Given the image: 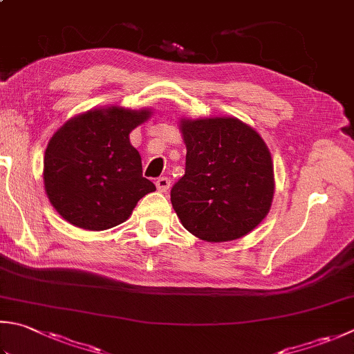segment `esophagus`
Wrapping results in <instances>:
<instances>
[{"mask_svg":"<svg viewBox=\"0 0 354 354\" xmlns=\"http://www.w3.org/2000/svg\"><path fill=\"white\" fill-rule=\"evenodd\" d=\"M156 186H157V189L160 192H166L171 186V180L168 177H158L157 182H156Z\"/></svg>","mask_w":354,"mask_h":354,"instance_id":"esophagus-1","label":"esophagus"}]
</instances>
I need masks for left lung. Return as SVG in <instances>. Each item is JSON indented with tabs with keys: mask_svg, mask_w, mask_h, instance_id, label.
Listing matches in <instances>:
<instances>
[{
	"mask_svg": "<svg viewBox=\"0 0 354 354\" xmlns=\"http://www.w3.org/2000/svg\"><path fill=\"white\" fill-rule=\"evenodd\" d=\"M180 131L186 168L171 189L180 222L206 242L246 236L268 214L274 196L268 146L234 117L182 118Z\"/></svg>",
	"mask_w": 354,
	"mask_h": 354,
	"instance_id": "left-lung-1",
	"label": "left lung"
}]
</instances>
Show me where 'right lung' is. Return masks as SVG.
Here are the masks:
<instances>
[{
	"label": "right lung",
	"mask_w": 354,
	"mask_h": 354,
	"mask_svg": "<svg viewBox=\"0 0 354 354\" xmlns=\"http://www.w3.org/2000/svg\"><path fill=\"white\" fill-rule=\"evenodd\" d=\"M151 117L149 109L120 106L71 118L44 152V189L66 222L91 231L128 220L156 185L142 174V157L129 134Z\"/></svg>",
	"instance_id": "obj_1"
}]
</instances>
